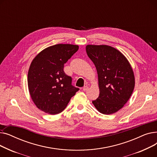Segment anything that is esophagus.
Returning <instances> with one entry per match:
<instances>
[{
  "mask_svg": "<svg viewBox=\"0 0 157 157\" xmlns=\"http://www.w3.org/2000/svg\"><path fill=\"white\" fill-rule=\"evenodd\" d=\"M88 86H85L83 88V91H86V90H88Z\"/></svg>",
  "mask_w": 157,
  "mask_h": 157,
  "instance_id": "34e87169",
  "label": "esophagus"
}]
</instances>
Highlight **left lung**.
<instances>
[{"label":"left lung","mask_w":157,"mask_h":157,"mask_svg":"<svg viewBox=\"0 0 157 157\" xmlns=\"http://www.w3.org/2000/svg\"><path fill=\"white\" fill-rule=\"evenodd\" d=\"M86 53L98 74L100 94L92 103L101 113L111 114L128 101L135 86L131 66L121 53L107 45H87Z\"/></svg>","instance_id":"left-lung-1"}]
</instances>
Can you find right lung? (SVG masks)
<instances>
[{"instance_id":"1","label":"right lung","mask_w":157,"mask_h":157,"mask_svg":"<svg viewBox=\"0 0 157 157\" xmlns=\"http://www.w3.org/2000/svg\"><path fill=\"white\" fill-rule=\"evenodd\" d=\"M79 49L73 44H59L40 52L32 60L28 72V86L32 101L46 113L63 111L79 90L63 71L64 64Z\"/></svg>"}]
</instances>
